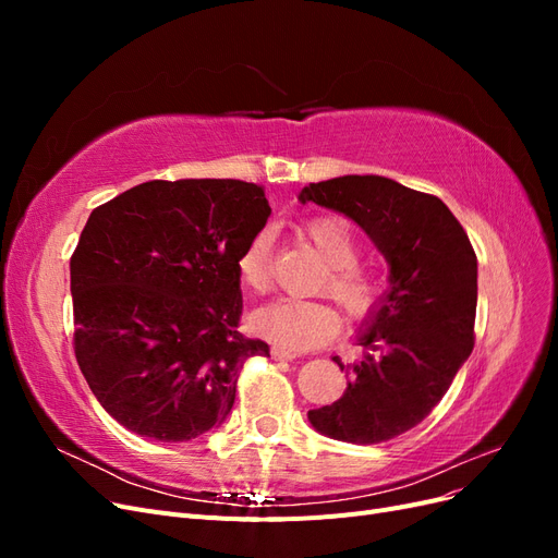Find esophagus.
<instances>
[{
  "instance_id": "1",
  "label": "esophagus",
  "mask_w": 558,
  "mask_h": 558,
  "mask_svg": "<svg viewBox=\"0 0 558 558\" xmlns=\"http://www.w3.org/2000/svg\"><path fill=\"white\" fill-rule=\"evenodd\" d=\"M272 359H275V361H293V359H295V353H293V351H286V349L275 347V349H272Z\"/></svg>"
}]
</instances>
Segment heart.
Returning a JSON list of instances; mask_svg holds the SVG:
<instances>
[{"label":"heart","instance_id":"1","mask_svg":"<svg viewBox=\"0 0 558 558\" xmlns=\"http://www.w3.org/2000/svg\"><path fill=\"white\" fill-rule=\"evenodd\" d=\"M305 240L328 269L326 289L353 314L363 316L375 310L381 295V283L375 272L359 265L361 242L351 223L342 216H318L302 228ZM269 246L272 238L267 230L253 234L238 260V275L246 291L263 293L269 286ZM342 318L328 302L279 298L251 314V328L263 340L289 351H307L326 344L340 332Z\"/></svg>","mask_w":558,"mask_h":558}]
</instances>
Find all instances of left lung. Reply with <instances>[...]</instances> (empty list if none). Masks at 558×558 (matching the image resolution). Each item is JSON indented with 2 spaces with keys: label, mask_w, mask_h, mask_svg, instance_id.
<instances>
[{
  "label": "left lung",
  "mask_w": 558,
  "mask_h": 558,
  "mask_svg": "<svg viewBox=\"0 0 558 558\" xmlns=\"http://www.w3.org/2000/svg\"><path fill=\"white\" fill-rule=\"evenodd\" d=\"M298 199L344 214L388 263V291L363 318V359L344 365L347 391L310 410L332 440L377 445L424 421L475 344L477 256L440 197L377 174L310 183Z\"/></svg>",
  "instance_id": "left-lung-1"
}]
</instances>
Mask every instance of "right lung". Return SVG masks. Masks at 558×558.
I'll list each match as a JSON object with an SVG mask.
<instances>
[{"label": "right lung", "mask_w": 558, "mask_h": 558, "mask_svg": "<svg viewBox=\"0 0 558 558\" xmlns=\"http://www.w3.org/2000/svg\"><path fill=\"white\" fill-rule=\"evenodd\" d=\"M272 209L234 179L146 181L97 207L70 263L74 351L99 404L148 440L228 418L248 356L238 260Z\"/></svg>", "instance_id": "obj_1"}]
</instances>
